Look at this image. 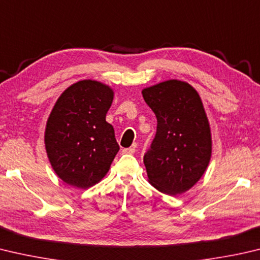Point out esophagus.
Wrapping results in <instances>:
<instances>
[{
  "instance_id": "obj_1",
  "label": "esophagus",
  "mask_w": 260,
  "mask_h": 260,
  "mask_svg": "<svg viewBox=\"0 0 260 260\" xmlns=\"http://www.w3.org/2000/svg\"><path fill=\"white\" fill-rule=\"evenodd\" d=\"M134 152H135V148H133V146H132V148L122 149V153H125V154H133Z\"/></svg>"
}]
</instances>
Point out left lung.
Masks as SVG:
<instances>
[{
	"label": "left lung",
	"mask_w": 260,
	"mask_h": 260,
	"mask_svg": "<svg viewBox=\"0 0 260 260\" xmlns=\"http://www.w3.org/2000/svg\"><path fill=\"white\" fill-rule=\"evenodd\" d=\"M142 95L157 117V132L143 158L149 182L165 194H181L204 175L211 155L201 99L190 84L176 79L144 88Z\"/></svg>",
	"instance_id": "left-lung-1"
}]
</instances>
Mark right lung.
Masks as SVG:
<instances>
[{
	"label": "right lung",
	"instance_id": "add662e5",
	"mask_svg": "<svg viewBox=\"0 0 260 260\" xmlns=\"http://www.w3.org/2000/svg\"><path fill=\"white\" fill-rule=\"evenodd\" d=\"M114 100L112 89L85 79L61 94L46 122L45 148L52 168L63 182L87 188L100 182L119 145L106 121Z\"/></svg>",
	"mask_w": 260,
	"mask_h": 260
}]
</instances>
